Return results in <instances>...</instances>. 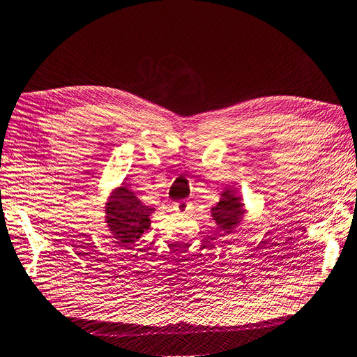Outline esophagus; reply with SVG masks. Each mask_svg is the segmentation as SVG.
Listing matches in <instances>:
<instances>
[{
  "label": "esophagus",
  "mask_w": 357,
  "mask_h": 357,
  "mask_svg": "<svg viewBox=\"0 0 357 357\" xmlns=\"http://www.w3.org/2000/svg\"><path fill=\"white\" fill-rule=\"evenodd\" d=\"M173 206H175V210H176L178 213H187V211L190 210V202H188V201H179V202H176Z\"/></svg>",
  "instance_id": "34e87169"
}]
</instances>
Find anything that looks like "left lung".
Instances as JSON below:
<instances>
[{
	"label": "left lung",
	"mask_w": 357,
	"mask_h": 357,
	"mask_svg": "<svg viewBox=\"0 0 357 357\" xmlns=\"http://www.w3.org/2000/svg\"><path fill=\"white\" fill-rule=\"evenodd\" d=\"M245 202L243 196L236 192L233 187H225L220 193L219 202L211 206V218L223 234H231L233 231L242 225L245 220Z\"/></svg>",
	"instance_id": "left-lung-1"
}]
</instances>
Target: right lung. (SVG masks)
Returning a JSON list of instances; mask_svg holds the SVG:
<instances>
[{"instance_id": "add662e5", "label": "right lung", "mask_w": 357, "mask_h": 357, "mask_svg": "<svg viewBox=\"0 0 357 357\" xmlns=\"http://www.w3.org/2000/svg\"><path fill=\"white\" fill-rule=\"evenodd\" d=\"M155 213L124 184L115 187L105 202V223L111 237L119 245H130L151 228V216Z\"/></svg>"}]
</instances>
